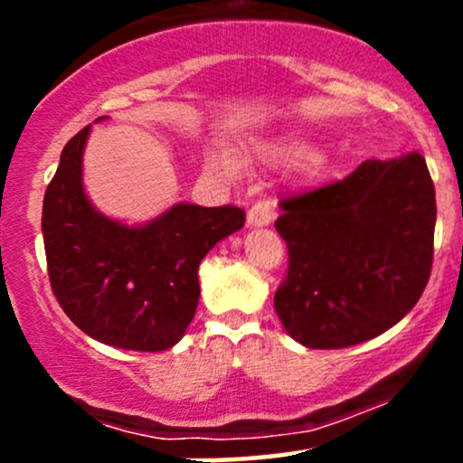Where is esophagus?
<instances>
[{"mask_svg":"<svg viewBox=\"0 0 463 463\" xmlns=\"http://www.w3.org/2000/svg\"><path fill=\"white\" fill-rule=\"evenodd\" d=\"M274 220V206L269 200L257 202L252 209L248 211L246 215V224L248 228H261V226H269Z\"/></svg>","mask_w":463,"mask_h":463,"instance_id":"34e87169","label":"esophagus"}]
</instances>
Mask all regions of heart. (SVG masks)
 I'll return each mask as SVG.
<instances>
[{"label":"heart","instance_id":"1","mask_svg":"<svg viewBox=\"0 0 463 463\" xmlns=\"http://www.w3.org/2000/svg\"><path fill=\"white\" fill-rule=\"evenodd\" d=\"M241 161H259L265 165H272V167H279V165H291V163H302L307 174L316 176L324 169V154L313 152L311 143L302 139L298 135H279V137H268V139H254L250 141L246 147H243ZM204 165L209 172L217 174V176L235 180L239 176V165L231 154L224 150H209L204 154Z\"/></svg>","mask_w":463,"mask_h":463}]
</instances>
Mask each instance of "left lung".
Segmentation results:
<instances>
[{"instance_id":"left-lung-1","label":"left lung","mask_w":463,"mask_h":463,"mask_svg":"<svg viewBox=\"0 0 463 463\" xmlns=\"http://www.w3.org/2000/svg\"><path fill=\"white\" fill-rule=\"evenodd\" d=\"M289 272L274 296L307 348H348L416 307L433 263L435 189L424 156L368 158L350 176L280 202Z\"/></svg>"}]
</instances>
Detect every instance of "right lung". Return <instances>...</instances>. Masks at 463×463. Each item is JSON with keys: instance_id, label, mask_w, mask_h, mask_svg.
Listing matches in <instances>:
<instances>
[{"instance_id": "obj_1", "label": "right lung", "mask_w": 463, "mask_h": 463, "mask_svg": "<svg viewBox=\"0 0 463 463\" xmlns=\"http://www.w3.org/2000/svg\"><path fill=\"white\" fill-rule=\"evenodd\" d=\"M91 128L67 143L45 191L41 228L52 289L89 337L124 350H167L183 339L198 309L202 259L241 231L246 215L237 206L189 202L143 224L104 215L82 180Z\"/></svg>"}]
</instances>
